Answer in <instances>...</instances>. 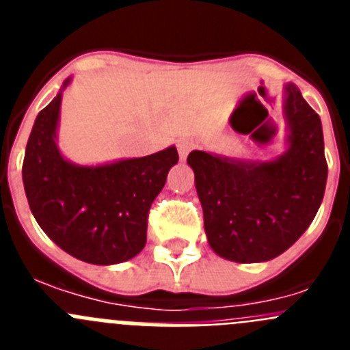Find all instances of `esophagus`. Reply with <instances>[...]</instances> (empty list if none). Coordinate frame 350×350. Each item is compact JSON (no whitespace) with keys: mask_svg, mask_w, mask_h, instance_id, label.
Returning a JSON list of instances; mask_svg holds the SVG:
<instances>
[{"mask_svg":"<svg viewBox=\"0 0 350 350\" xmlns=\"http://www.w3.org/2000/svg\"><path fill=\"white\" fill-rule=\"evenodd\" d=\"M178 147V154H180V159H185L187 157V154L191 152L194 148V142L193 140H180L177 144Z\"/></svg>","mask_w":350,"mask_h":350,"instance_id":"esophagus-1","label":"esophagus"}]
</instances>
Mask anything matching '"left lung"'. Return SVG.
Masks as SVG:
<instances>
[{
	"instance_id": "left-lung-1",
	"label": "left lung",
	"mask_w": 350,
	"mask_h": 350,
	"mask_svg": "<svg viewBox=\"0 0 350 350\" xmlns=\"http://www.w3.org/2000/svg\"><path fill=\"white\" fill-rule=\"evenodd\" d=\"M287 150L273 161L193 150L187 163L203 206L206 238L221 258L270 261L305 233L327 180L323 126L295 83L286 85Z\"/></svg>"
}]
</instances>
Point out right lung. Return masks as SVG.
I'll return each instance as SVG.
<instances>
[{"instance_id":"obj_1","label":"right lung","mask_w":350,"mask_h":350,"mask_svg":"<svg viewBox=\"0 0 350 350\" xmlns=\"http://www.w3.org/2000/svg\"><path fill=\"white\" fill-rule=\"evenodd\" d=\"M63 89L38 113L27 140V203L45 234L70 256L91 265L124 262L145 247L148 210L177 165V148L110 165H73L55 145Z\"/></svg>"}]
</instances>
